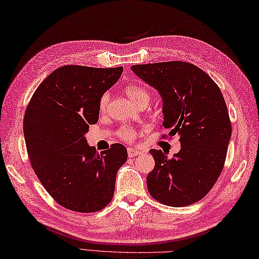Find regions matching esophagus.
<instances>
[{
  "label": "esophagus",
  "mask_w": 259,
  "mask_h": 259,
  "mask_svg": "<svg viewBox=\"0 0 259 259\" xmlns=\"http://www.w3.org/2000/svg\"><path fill=\"white\" fill-rule=\"evenodd\" d=\"M127 154H128V157H135V156H138L143 154V151L141 149H135V148H128L127 149Z\"/></svg>",
  "instance_id": "1"
}]
</instances>
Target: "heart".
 Segmentation results:
<instances>
[{"instance_id": "1", "label": "heart", "mask_w": 259, "mask_h": 259, "mask_svg": "<svg viewBox=\"0 0 259 259\" xmlns=\"http://www.w3.org/2000/svg\"><path fill=\"white\" fill-rule=\"evenodd\" d=\"M125 93H126V96L133 101V103L136 105L141 104L142 102L148 103L150 100L149 92L145 89V88H143L141 85H137V84H132V85L126 87ZM109 100H110V96L108 93H104L103 96L101 97L100 102H99V108L101 111L105 110L106 105H108V103H109ZM118 134L123 138V140H126V141H133L136 136L134 128L130 127V126H124V127H122L118 131Z\"/></svg>"}]
</instances>
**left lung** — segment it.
Returning a JSON list of instances; mask_svg holds the SVG:
<instances>
[{
	"instance_id": "obj_1",
	"label": "left lung",
	"mask_w": 259,
	"mask_h": 259,
	"mask_svg": "<svg viewBox=\"0 0 259 259\" xmlns=\"http://www.w3.org/2000/svg\"><path fill=\"white\" fill-rule=\"evenodd\" d=\"M132 70L159 92L162 126L181 144L171 158L161 149L149 150L155 159L147 176L149 194L169 206L198 202L219 179L232 135L222 92L209 74L189 62L134 65Z\"/></svg>"
}]
</instances>
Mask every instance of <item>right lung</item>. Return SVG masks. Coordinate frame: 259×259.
I'll list each match as a JSON object with an SVG mask.
<instances>
[{
  "mask_svg": "<svg viewBox=\"0 0 259 259\" xmlns=\"http://www.w3.org/2000/svg\"><path fill=\"white\" fill-rule=\"evenodd\" d=\"M123 67L62 66L37 88L24 115V137L34 171L57 203L98 212L110 203L116 174L127 160L122 144L98 153L87 143L99 119L101 97L116 83Z\"/></svg>",
  "mask_w": 259,
  "mask_h": 259,
  "instance_id": "right-lung-1",
  "label": "right lung"
}]
</instances>
